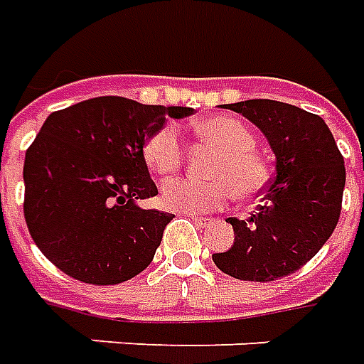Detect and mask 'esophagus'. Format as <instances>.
Segmentation results:
<instances>
[{"label":"esophagus","mask_w":364,"mask_h":364,"mask_svg":"<svg viewBox=\"0 0 364 364\" xmlns=\"http://www.w3.org/2000/svg\"><path fill=\"white\" fill-rule=\"evenodd\" d=\"M186 215L190 219H192V221H196L198 225H205V223L210 221V219H208V218H200V215H194V213H186Z\"/></svg>","instance_id":"34e87169"}]
</instances>
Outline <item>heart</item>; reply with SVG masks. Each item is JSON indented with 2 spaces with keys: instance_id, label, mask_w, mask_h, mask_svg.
Segmentation results:
<instances>
[{
  "instance_id": "b5f03b06",
  "label": "heart",
  "mask_w": 364,
  "mask_h": 364,
  "mask_svg": "<svg viewBox=\"0 0 364 364\" xmlns=\"http://www.w3.org/2000/svg\"><path fill=\"white\" fill-rule=\"evenodd\" d=\"M194 133L218 156L210 166L213 180L176 178L161 188V203L170 211L203 213L219 210L233 198L249 200L269 184L270 170L257 149V136L243 121L215 115L194 123ZM182 141L174 125H162L143 145V161L156 176H168L182 164Z\"/></svg>"
}]
</instances>
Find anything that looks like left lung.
<instances>
[{"label": "left lung", "mask_w": 364, "mask_h": 364, "mask_svg": "<svg viewBox=\"0 0 364 364\" xmlns=\"http://www.w3.org/2000/svg\"><path fill=\"white\" fill-rule=\"evenodd\" d=\"M267 136L277 174L249 219L229 218L235 241L213 252L219 270L239 280L270 282L301 269L326 245L341 213L345 162L319 115L274 100L228 104Z\"/></svg>", "instance_id": "obj_1"}]
</instances>
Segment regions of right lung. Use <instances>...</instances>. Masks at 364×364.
<instances>
[{"label":"right lung","instance_id":"right-lung-1","mask_svg":"<svg viewBox=\"0 0 364 364\" xmlns=\"http://www.w3.org/2000/svg\"><path fill=\"white\" fill-rule=\"evenodd\" d=\"M192 107L102 95L50 113L25 154V221L41 252L87 284H119L151 264L174 215L143 210L159 194L143 145Z\"/></svg>","mask_w":364,"mask_h":364}]
</instances>
